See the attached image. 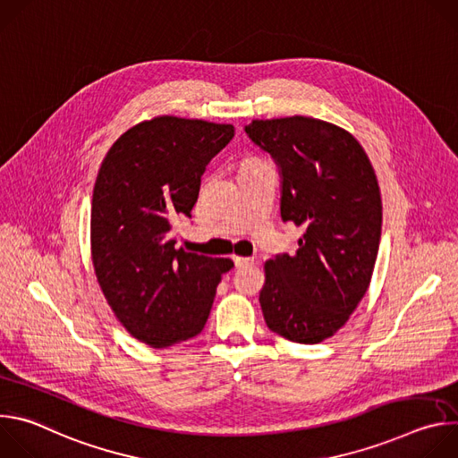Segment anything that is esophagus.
Masks as SVG:
<instances>
[{
    "instance_id": "obj_1",
    "label": "esophagus",
    "mask_w": 458,
    "mask_h": 458,
    "mask_svg": "<svg viewBox=\"0 0 458 458\" xmlns=\"http://www.w3.org/2000/svg\"><path fill=\"white\" fill-rule=\"evenodd\" d=\"M233 263H235L237 268H244V267L253 265V259H250V257H241V255H233Z\"/></svg>"
}]
</instances>
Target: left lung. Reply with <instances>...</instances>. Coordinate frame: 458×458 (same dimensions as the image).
<instances>
[{"label": "left lung", "instance_id": "8db88e82", "mask_svg": "<svg viewBox=\"0 0 458 458\" xmlns=\"http://www.w3.org/2000/svg\"><path fill=\"white\" fill-rule=\"evenodd\" d=\"M246 134L281 166V217L302 228L293 255L265 263L268 328L293 343L335 335L368 292L382 228L375 170L348 130L306 115L251 119Z\"/></svg>", "mask_w": 458, "mask_h": 458}]
</instances>
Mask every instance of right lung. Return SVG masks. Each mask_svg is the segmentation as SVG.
Returning <instances> with one entry per match:
<instances>
[{
  "instance_id": "obj_1",
  "label": "right lung",
  "mask_w": 458,
  "mask_h": 458,
  "mask_svg": "<svg viewBox=\"0 0 458 458\" xmlns=\"http://www.w3.org/2000/svg\"><path fill=\"white\" fill-rule=\"evenodd\" d=\"M226 123L157 115L128 128L96 177L90 253L123 328L150 348L199 335L233 263L175 248L174 223L198 201L210 159L233 138Z\"/></svg>"
}]
</instances>
